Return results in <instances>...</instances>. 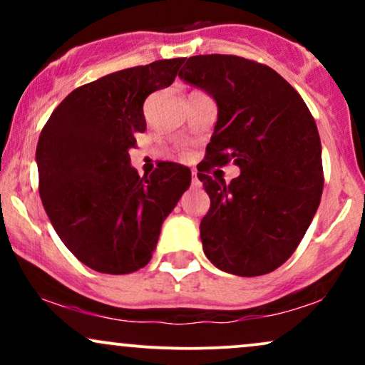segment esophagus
I'll use <instances>...</instances> for the list:
<instances>
[{
  "instance_id": "1",
  "label": "esophagus",
  "mask_w": 365,
  "mask_h": 365,
  "mask_svg": "<svg viewBox=\"0 0 365 365\" xmlns=\"http://www.w3.org/2000/svg\"><path fill=\"white\" fill-rule=\"evenodd\" d=\"M192 187H200V180H199V175H197V171H195V170L192 171Z\"/></svg>"
}]
</instances>
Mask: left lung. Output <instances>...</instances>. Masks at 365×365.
<instances>
[{"label": "left lung", "instance_id": "obj_1", "mask_svg": "<svg viewBox=\"0 0 365 365\" xmlns=\"http://www.w3.org/2000/svg\"><path fill=\"white\" fill-rule=\"evenodd\" d=\"M178 77L216 101L217 121L199 180L211 199L200 221L204 254L217 269L261 276L295 252L321 202L316 121L279 73L233 54L190 56ZM233 160L230 184L205 171Z\"/></svg>", "mask_w": 365, "mask_h": 365}]
</instances>
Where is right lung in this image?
I'll use <instances>...</instances> for the list:
<instances>
[{
    "label": "right lung",
    "instance_id": "right-lung-1",
    "mask_svg": "<svg viewBox=\"0 0 365 365\" xmlns=\"http://www.w3.org/2000/svg\"><path fill=\"white\" fill-rule=\"evenodd\" d=\"M183 58L120 70L70 92L36 149L39 194L54 232L91 269L128 274L153 257L161 225L192 173L163 161L139 177L128 149L145 130L144 101L173 83Z\"/></svg>",
    "mask_w": 365,
    "mask_h": 365
}]
</instances>
